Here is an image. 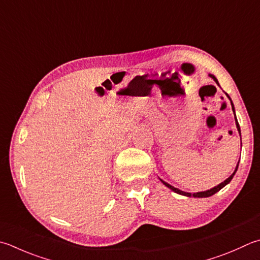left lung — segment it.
I'll list each match as a JSON object with an SVG mask.
<instances>
[{"mask_svg": "<svg viewBox=\"0 0 260 260\" xmlns=\"http://www.w3.org/2000/svg\"><path fill=\"white\" fill-rule=\"evenodd\" d=\"M208 76L210 77V78H213L214 79V81L216 82V84L218 85V80L216 79V77H215L214 75H212V73H208ZM225 95L228 96V99L230 100V102H231V105H232V110H233V113H234V116H236V110H234V105H233V103H232V100H231V97H230L226 92H225ZM234 119H236V125H237V129H238V131H239V135H240V138H241V130H240V125H239V122H238V119H237V116L234 117ZM238 166H239V161H238V164H237V168H236V170H234V172L229 176V178L225 180V181H223L222 183H219L218 185H215L214 188H212V189H209V190H206V191H199V192H194V193H191V192H185V191H182V190H180V189H178V188H175V187H173V185H171L170 183H168V182H165L164 180H161L160 178H159V180L161 181V183H163L165 187H168L169 189H171L172 191H174V192H176V193H179V194H182V196H185V197H194V198H206V197H210V196H213V194H215L216 192H218L219 190H221L222 188H224L225 185L226 184H229L230 182H231V180L233 179V176H234V174H236V172H237V170H238Z\"/></svg>", "mask_w": 260, "mask_h": 260, "instance_id": "obj_1", "label": "left lung"}]
</instances>
